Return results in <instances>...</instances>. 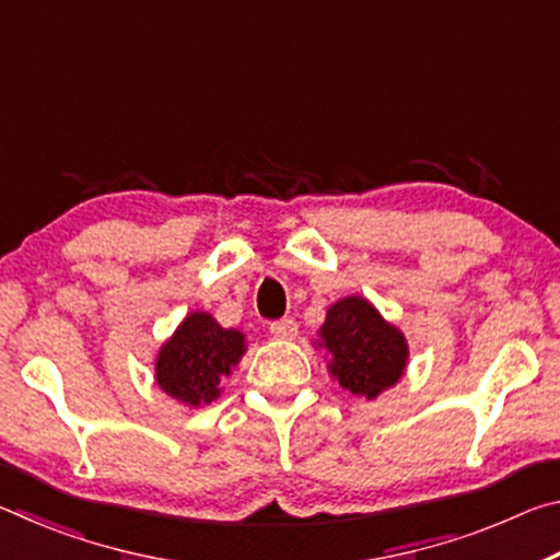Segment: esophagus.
<instances>
[{"label": "esophagus", "instance_id": "obj_1", "mask_svg": "<svg viewBox=\"0 0 560 560\" xmlns=\"http://www.w3.org/2000/svg\"><path fill=\"white\" fill-rule=\"evenodd\" d=\"M269 334L273 338L291 340V338L299 336V326H296V320H293V318H279V320H273V324L269 326Z\"/></svg>", "mask_w": 560, "mask_h": 560}]
</instances>
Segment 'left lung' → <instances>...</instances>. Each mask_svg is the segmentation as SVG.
Segmentation results:
<instances>
[{
    "label": "left lung",
    "instance_id": "1",
    "mask_svg": "<svg viewBox=\"0 0 560 560\" xmlns=\"http://www.w3.org/2000/svg\"><path fill=\"white\" fill-rule=\"evenodd\" d=\"M318 336L334 355L330 375L353 395L377 397L400 381L407 363L405 338L365 299L334 303Z\"/></svg>",
    "mask_w": 560,
    "mask_h": 560
}]
</instances>
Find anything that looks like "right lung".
Instances as JSON below:
<instances>
[{
  "mask_svg": "<svg viewBox=\"0 0 560 560\" xmlns=\"http://www.w3.org/2000/svg\"><path fill=\"white\" fill-rule=\"evenodd\" d=\"M244 355V336L222 328L210 314H189L175 336L160 350L155 381L179 402H212L220 395V381Z\"/></svg>",
  "mask_w": 560,
  "mask_h": 560,
  "instance_id": "obj_1",
  "label": "right lung"
}]
</instances>
